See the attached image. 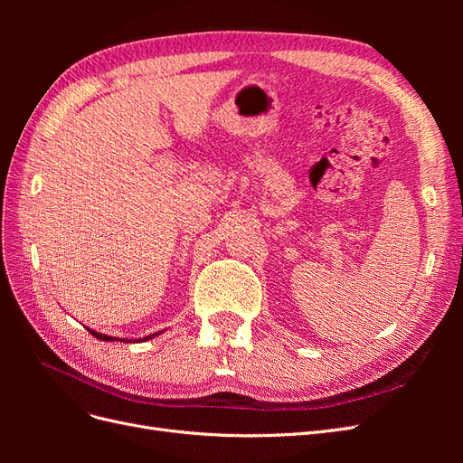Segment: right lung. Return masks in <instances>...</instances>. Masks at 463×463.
Listing matches in <instances>:
<instances>
[{
    "label": "right lung",
    "mask_w": 463,
    "mask_h": 463,
    "mask_svg": "<svg viewBox=\"0 0 463 463\" xmlns=\"http://www.w3.org/2000/svg\"><path fill=\"white\" fill-rule=\"evenodd\" d=\"M92 335H96L98 340H106V342H111V340H118V338H111V335H106V334H98V332H94V330H90V328H87ZM160 334V332H158ZM158 334H152V335H146V338H143V340H138V342H145V340H150V338H154V335H158ZM128 342H131V340H128Z\"/></svg>",
    "instance_id": "add662e5"
}]
</instances>
